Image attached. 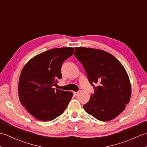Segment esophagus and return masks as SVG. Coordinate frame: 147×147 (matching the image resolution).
<instances>
[{"label":"esophagus","mask_w":147,"mask_h":147,"mask_svg":"<svg viewBox=\"0 0 147 147\" xmlns=\"http://www.w3.org/2000/svg\"><path fill=\"white\" fill-rule=\"evenodd\" d=\"M73 94H74V96H77L79 94V92H73Z\"/></svg>","instance_id":"34e87169"}]
</instances>
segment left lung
<instances>
[{
	"label": "left lung",
	"mask_w": 147,
	"mask_h": 147,
	"mask_svg": "<svg viewBox=\"0 0 147 147\" xmlns=\"http://www.w3.org/2000/svg\"><path fill=\"white\" fill-rule=\"evenodd\" d=\"M74 49L90 84L98 85L84 109L99 121L113 119L130 100L131 87L125 68L114 55L102 50L81 47Z\"/></svg>",
	"instance_id": "8db88e82"
}]
</instances>
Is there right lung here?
<instances>
[{"mask_svg": "<svg viewBox=\"0 0 147 147\" xmlns=\"http://www.w3.org/2000/svg\"><path fill=\"white\" fill-rule=\"evenodd\" d=\"M74 54L72 47L56 48L32 58L24 65L19 80L21 104L36 119L51 121L61 115L69 103L73 92L54 86L62 78L63 62Z\"/></svg>", "mask_w": 147, "mask_h": 147, "instance_id": "add662e5", "label": "right lung"}]
</instances>
